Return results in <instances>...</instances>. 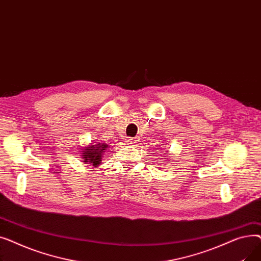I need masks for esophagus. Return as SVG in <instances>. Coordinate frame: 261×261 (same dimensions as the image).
<instances>
[{
  "label": "esophagus",
  "instance_id": "1",
  "mask_svg": "<svg viewBox=\"0 0 261 261\" xmlns=\"http://www.w3.org/2000/svg\"><path fill=\"white\" fill-rule=\"evenodd\" d=\"M136 139H132V138H129V139H127V144H129V145H135L136 144Z\"/></svg>",
  "mask_w": 261,
  "mask_h": 261
}]
</instances>
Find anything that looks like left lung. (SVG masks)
<instances>
[{"instance_id": "8db88e82", "label": "left lung", "mask_w": 261, "mask_h": 261, "mask_svg": "<svg viewBox=\"0 0 261 261\" xmlns=\"http://www.w3.org/2000/svg\"><path fill=\"white\" fill-rule=\"evenodd\" d=\"M166 154H168V153H166Z\"/></svg>"}]
</instances>
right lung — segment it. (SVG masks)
I'll return each mask as SVG.
<instances>
[{"mask_svg": "<svg viewBox=\"0 0 261 261\" xmlns=\"http://www.w3.org/2000/svg\"><path fill=\"white\" fill-rule=\"evenodd\" d=\"M110 146L107 143H96L80 149L81 160L85 164H92L94 167L100 165L103 154Z\"/></svg>", "mask_w": 261, "mask_h": 261, "instance_id": "right-lung-1", "label": "right lung"}]
</instances>
